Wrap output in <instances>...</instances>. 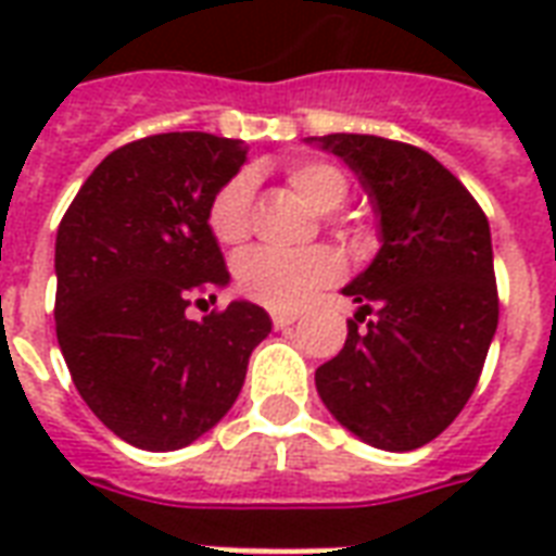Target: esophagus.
I'll return each mask as SVG.
<instances>
[{"label":"esophagus","mask_w":556,"mask_h":556,"mask_svg":"<svg viewBox=\"0 0 556 556\" xmlns=\"http://www.w3.org/2000/svg\"><path fill=\"white\" fill-rule=\"evenodd\" d=\"M299 321V316H292V313H273V325L278 327V330H287L290 325H295Z\"/></svg>","instance_id":"34e87169"}]
</instances>
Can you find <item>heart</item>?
<instances>
[{
  "label": "heart",
  "mask_w": 556,
  "mask_h": 556,
  "mask_svg": "<svg viewBox=\"0 0 556 556\" xmlns=\"http://www.w3.org/2000/svg\"><path fill=\"white\" fill-rule=\"evenodd\" d=\"M287 182L316 214H330L348 197V179L339 167L327 162L301 159L287 167ZM252 200L255 179L240 170L219 185L208 202V231L223 247H238L249 238L252 226ZM238 287L249 299L261 301L273 309H295L309 301L321 287L333 283L342 275V261L330 249H307V252H273L252 249L240 255Z\"/></svg>",
  "instance_id": "heart-1"
}]
</instances>
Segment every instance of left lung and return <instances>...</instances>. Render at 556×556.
Returning <instances> with one entry per match:
<instances>
[{"label": "left lung", "instance_id": "8db88e82", "mask_svg": "<svg viewBox=\"0 0 556 556\" xmlns=\"http://www.w3.org/2000/svg\"><path fill=\"white\" fill-rule=\"evenodd\" d=\"M307 144L354 170L380 229L374 261L342 287L359 309L345 348L316 371L318 397L368 446L408 453L467 406L496 337L488 217L426 150L359 132Z\"/></svg>", "mask_w": 556, "mask_h": 556}]
</instances>
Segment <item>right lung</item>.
<instances>
[{
	"label": "right lung",
	"mask_w": 556,
	"mask_h": 556,
	"mask_svg": "<svg viewBox=\"0 0 556 556\" xmlns=\"http://www.w3.org/2000/svg\"><path fill=\"white\" fill-rule=\"evenodd\" d=\"M247 153L211 132L132 141L94 167L60 223V351L94 417L139 450H182L217 426L273 330L243 299L185 316L191 292L231 281L205 214Z\"/></svg>",
	"instance_id": "add662e5"
}]
</instances>
